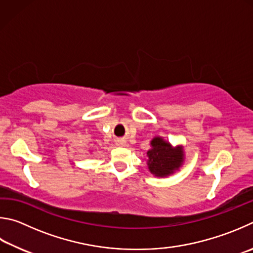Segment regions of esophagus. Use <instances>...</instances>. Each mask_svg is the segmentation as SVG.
I'll use <instances>...</instances> for the list:
<instances>
[{"instance_id":"1","label":"esophagus","mask_w":253,"mask_h":253,"mask_svg":"<svg viewBox=\"0 0 253 253\" xmlns=\"http://www.w3.org/2000/svg\"><path fill=\"white\" fill-rule=\"evenodd\" d=\"M115 144L119 145V147H126V141L124 139H118L115 141Z\"/></svg>"}]
</instances>
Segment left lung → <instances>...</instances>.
I'll use <instances>...</instances> for the list:
<instances>
[{"label": "left lung", "mask_w": 253, "mask_h": 253, "mask_svg": "<svg viewBox=\"0 0 253 253\" xmlns=\"http://www.w3.org/2000/svg\"><path fill=\"white\" fill-rule=\"evenodd\" d=\"M147 152L149 171L158 178H167L179 171L184 163L183 145L173 147L162 136H154Z\"/></svg>", "instance_id": "obj_1"}]
</instances>
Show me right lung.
<instances>
[{
  "instance_id": "add662e5",
  "label": "right lung",
  "mask_w": 253,
  "mask_h": 253,
  "mask_svg": "<svg viewBox=\"0 0 253 253\" xmlns=\"http://www.w3.org/2000/svg\"><path fill=\"white\" fill-rule=\"evenodd\" d=\"M91 152H92V151H91Z\"/></svg>"
}]
</instances>
